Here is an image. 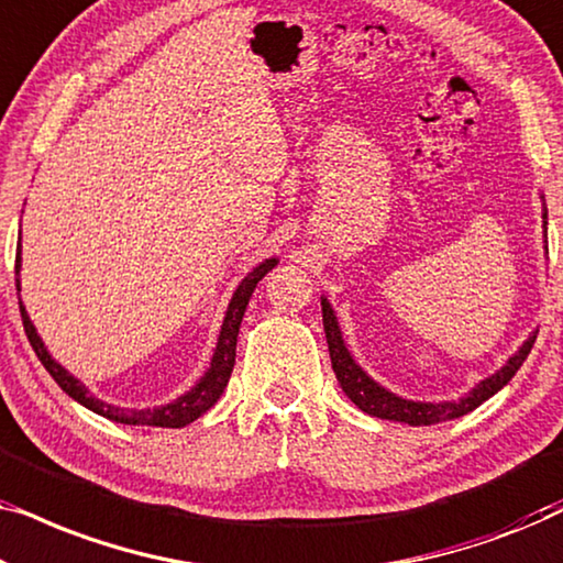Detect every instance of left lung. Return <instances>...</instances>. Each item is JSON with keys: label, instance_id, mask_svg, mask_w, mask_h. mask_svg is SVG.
<instances>
[{"label": "left lung", "instance_id": "left-lung-1", "mask_svg": "<svg viewBox=\"0 0 563 563\" xmlns=\"http://www.w3.org/2000/svg\"><path fill=\"white\" fill-rule=\"evenodd\" d=\"M545 225H549V210L543 207V233ZM545 253H549V245H545ZM322 325H325L330 364H333L338 384H341L351 402L356 405L358 410L372 415V418L407 422V426H435V422L461 418V415L476 410V407L487 402L492 395H497V391L512 379L515 372L522 366V361L528 358L538 335V330H533V335H528V341L507 358V364L503 368H497V372L487 376V379L474 384L472 391L461 399H451V402H418V399H405L395 395V391H389L387 387H382L379 382H374L372 376L356 364V358H353L351 351L345 349L341 325H338V318L333 307L328 302V297H322Z\"/></svg>", "mask_w": 563, "mask_h": 563}]
</instances>
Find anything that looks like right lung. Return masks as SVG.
<instances>
[{
    "mask_svg": "<svg viewBox=\"0 0 563 563\" xmlns=\"http://www.w3.org/2000/svg\"><path fill=\"white\" fill-rule=\"evenodd\" d=\"M20 243H18V258H14V274H18V297H20V268H22V256H20ZM279 264V258H266L253 268V272L245 276V279L238 284V289L233 291V299H230L225 320H222L220 335H218V345H214L210 368H207L202 379H199L195 387L189 391H184L181 397H176L174 402L161 405V407H148V410H130V407H114L110 402H102V399L91 395V391L84 387V384L76 379L74 374H68L64 366L58 364L56 358L51 356L48 349H45L43 338L37 335V330L30 320V314L25 310V305L20 302V312H22V325H25L27 341L33 345V351L41 358V364L48 368V374L56 379L60 389L66 391L68 397L76 399V402L87 407V410L102 415V418L112 420V422H122V426H153V428H184L189 422H195L197 418L210 410V407L218 402L222 391L228 387L230 374H233L235 366V343H238V330H241L245 307H249V299L256 289V284L264 279V276L272 272V268Z\"/></svg>",
    "mask_w": 563,
    "mask_h": 563,
    "instance_id": "1",
    "label": "right lung"
}]
</instances>
